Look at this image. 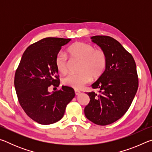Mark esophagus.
Returning a JSON list of instances; mask_svg holds the SVG:
<instances>
[{"label":"esophagus","mask_w":152,"mask_h":152,"mask_svg":"<svg viewBox=\"0 0 152 152\" xmlns=\"http://www.w3.org/2000/svg\"><path fill=\"white\" fill-rule=\"evenodd\" d=\"M75 94H76V95H78L80 93V91H78V90H75Z\"/></svg>","instance_id":"obj_1"}]
</instances>
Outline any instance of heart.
Returning a JSON list of instances; mask_svg holds the SVG:
<instances>
[{"mask_svg": "<svg viewBox=\"0 0 152 152\" xmlns=\"http://www.w3.org/2000/svg\"><path fill=\"white\" fill-rule=\"evenodd\" d=\"M67 52L73 60H80L78 73L70 74L63 79V84L75 89H80L85 84L100 78L106 70L108 58L102 49H95L94 45L77 42L67 49ZM56 66L61 74L68 70L69 60L65 53H58L55 60Z\"/></svg>", "mask_w": 152, "mask_h": 152, "instance_id": "heart-1", "label": "heart"}]
</instances>
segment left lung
Instances as JSON below:
<instances>
[{
	"instance_id": "8db88e82",
	"label": "left lung",
	"mask_w": 152,
	"mask_h": 152,
	"mask_svg": "<svg viewBox=\"0 0 152 152\" xmlns=\"http://www.w3.org/2000/svg\"><path fill=\"white\" fill-rule=\"evenodd\" d=\"M91 39L106 52L108 63L104 74L92 84L99 93H86L90 102L84 114L95 124L107 125L122 117L132 104L139 85L137 69L132 55L116 39L105 35Z\"/></svg>"
}]
</instances>
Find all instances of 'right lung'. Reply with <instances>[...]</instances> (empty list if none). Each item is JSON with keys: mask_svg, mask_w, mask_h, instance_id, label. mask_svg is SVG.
Segmentation results:
<instances>
[{"mask_svg": "<svg viewBox=\"0 0 152 152\" xmlns=\"http://www.w3.org/2000/svg\"><path fill=\"white\" fill-rule=\"evenodd\" d=\"M70 39L46 37L28 47L15 75L18 101L31 119L42 125H50L63 117L67 104L75 96L71 87L51 93L48 88L60 85L55 60L61 46Z\"/></svg>", "mask_w": 152, "mask_h": 152, "instance_id": "right-lung-1", "label": "right lung"}]
</instances>
